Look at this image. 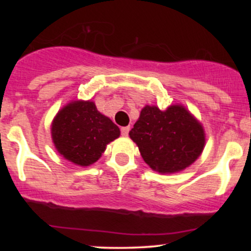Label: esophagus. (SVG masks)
<instances>
[{
  "label": "esophagus",
  "instance_id": "obj_1",
  "mask_svg": "<svg viewBox=\"0 0 251 251\" xmlns=\"http://www.w3.org/2000/svg\"><path fill=\"white\" fill-rule=\"evenodd\" d=\"M120 131H122V135H124V137H127V134L129 132V127L128 126H123V127L120 128Z\"/></svg>",
  "mask_w": 251,
  "mask_h": 251
}]
</instances>
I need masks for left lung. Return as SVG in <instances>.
<instances>
[{
    "instance_id": "8db88e82",
    "label": "left lung",
    "mask_w": 251,
    "mask_h": 251,
    "mask_svg": "<svg viewBox=\"0 0 251 251\" xmlns=\"http://www.w3.org/2000/svg\"><path fill=\"white\" fill-rule=\"evenodd\" d=\"M128 134L137 144L144 162L163 175L189 168L205 146L201 123L178 103L164 111L158 106L146 105Z\"/></svg>"
}]
</instances>
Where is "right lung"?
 Listing matches in <instances>:
<instances>
[{
    "label": "right lung",
    "instance_id": "add662e5",
    "mask_svg": "<svg viewBox=\"0 0 251 251\" xmlns=\"http://www.w3.org/2000/svg\"><path fill=\"white\" fill-rule=\"evenodd\" d=\"M51 140L56 151L68 162L79 166L94 164L106 146L119 138L120 129L97 109L91 100H73L54 117Z\"/></svg>",
    "mask_w": 251,
    "mask_h": 251
}]
</instances>
